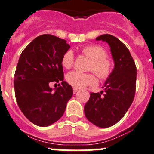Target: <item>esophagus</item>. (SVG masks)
Segmentation results:
<instances>
[{"label": "esophagus", "mask_w": 154, "mask_h": 154, "mask_svg": "<svg viewBox=\"0 0 154 154\" xmlns=\"http://www.w3.org/2000/svg\"><path fill=\"white\" fill-rule=\"evenodd\" d=\"M73 92H74V94H75L76 93H77V92H78V89H77V88H75V87H74V88H73Z\"/></svg>", "instance_id": "esophagus-1"}]
</instances>
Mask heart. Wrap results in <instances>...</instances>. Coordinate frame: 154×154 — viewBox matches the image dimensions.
I'll use <instances>...</instances> for the list:
<instances>
[{
	"instance_id": "obj_1",
	"label": "heart",
	"mask_w": 154,
	"mask_h": 154,
	"mask_svg": "<svg viewBox=\"0 0 154 154\" xmlns=\"http://www.w3.org/2000/svg\"><path fill=\"white\" fill-rule=\"evenodd\" d=\"M82 51L92 60L89 68L90 70H93L101 79H106L110 75L112 70V64L111 61L106 57L107 53L104 48L100 45H93L84 47ZM74 61V52L71 50L66 51L61 58V64L67 69L72 67ZM66 80L69 84L78 89L97 84V79L93 74H85L78 71L68 73L66 76Z\"/></svg>"
}]
</instances>
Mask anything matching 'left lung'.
<instances>
[{
    "instance_id": "left-lung-1",
    "label": "left lung",
    "mask_w": 154,
    "mask_h": 154,
    "mask_svg": "<svg viewBox=\"0 0 154 154\" xmlns=\"http://www.w3.org/2000/svg\"><path fill=\"white\" fill-rule=\"evenodd\" d=\"M96 40L109 45L114 68L102 87L103 91L90 93L84 113L90 122L105 128L116 124L130 108L135 94L137 68L129 50L119 38L105 34Z\"/></svg>"
}]
</instances>
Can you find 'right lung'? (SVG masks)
Here are the masks:
<instances>
[{
  "instance_id": "add662e5",
  "label": "right lung",
  "mask_w": 154,
  "mask_h": 154,
  "mask_svg": "<svg viewBox=\"0 0 154 154\" xmlns=\"http://www.w3.org/2000/svg\"><path fill=\"white\" fill-rule=\"evenodd\" d=\"M70 48L66 40L45 34L32 40L20 56L14 81L16 100L24 116L35 125L47 127L61 119L72 97V87L63 80L61 64ZM59 81V88L49 87Z\"/></svg>"
}]
</instances>
